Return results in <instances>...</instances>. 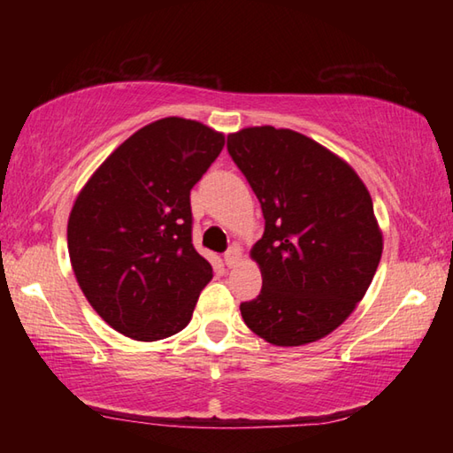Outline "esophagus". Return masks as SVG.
<instances>
[{
    "instance_id": "34e87169",
    "label": "esophagus",
    "mask_w": 453,
    "mask_h": 453,
    "mask_svg": "<svg viewBox=\"0 0 453 453\" xmlns=\"http://www.w3.org/2000/svg\"><path fill=\"white\" fill-rule=\"evenodd\" d=\"M240 259H242V248H240V245H232V248H229L226 254H224V262H226L227 267H234L237 262H240Z\"/></svg>"
}]
</instances>
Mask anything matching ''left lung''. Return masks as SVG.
Listing matches in <instances>:
<instances>
[{"label":"left lung","instance_id":"obj_1","mask_svg":"<svg viewBox=\"0 0 453 453\" xmlns=\"http://www.w3.org/2000/svg\"><path fill=\"white\" fill-rule=\"evenodd\" d=\"M227 151L262 203L265 229L251 248L262 291L240 305L273 346L332 334L362 302L383 240L370 191L351 165L291 129L245 127Z\"/></svg>","mask_w":453,"mask_h":453}]
</instances>
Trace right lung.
I'll use <instances>...</instances> for the list:
<instances>
[{"instance_id":"1","label":"right lung","mask_w":453,"mask_h":453,"mask_svg":"<svg viewBox=\"0 0 453 453\" xmlns=\"http://www.w3.org/2000/svg\"><path fill=\"white\" fill-rule=\"evenodd\" d=\"M226 137L164 118L127 137L75 199L67 250L83 296L105 324L156 342L189 324L211 265L191 243L189 191Z\"/></svg>"}]
</instances>
